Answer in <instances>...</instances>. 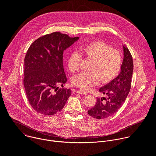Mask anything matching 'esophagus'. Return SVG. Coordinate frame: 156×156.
<instances>
[{"mask_svg": "<svg viewBox=\"0 0 156 156\" xmlns=\"http://www.w3.org/2000/svg\"><path fill=\"white\" fill-rule=\"evenodd\" d=\"M77 93H78V94H83V95H87V93L86 91H84V90H78V91H77Z\"/></svg>", "mask_w": 156, "mask_h": 156, "instance_id": "obj_1", "label": "esophagus"}]
</instances>
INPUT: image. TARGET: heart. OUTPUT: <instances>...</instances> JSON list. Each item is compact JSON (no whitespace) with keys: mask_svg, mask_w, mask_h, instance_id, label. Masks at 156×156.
<instances>
[{"mask_svg":"<svg viewBox=\"0 0 156 156\" xmlns=\"http://www.w3.org/2000/svg\"><path fill=\"white\" fill-rule=\"evenodd\" d=\"M82 55L92 60L90 73H80L72 79L73 86L83 90H88L100 83H107L116 78L122 67V57L117 49L111 48L105 42L97 41L87 43L80 48ZM81 54L76 51L71 52L68 57L67 65L72 72L78 71Z\"/></svg>","mask_w":156,"mask_h":156,"instance_id":"1","label":"heart"}]
</instances>
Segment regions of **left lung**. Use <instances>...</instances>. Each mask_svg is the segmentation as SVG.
<instances>
[{
	"label": "left lung",
	"mask_w": 156,
	"mask_h": 156,
	"mask_svg": "<svg viewBox=\"0 0 156 156\" xmlns=\"http://www.w3.org/2000/svg\"><path fill=\"white\" fill-rule=\"evenodd\" d=\"M123 48V60L120 74L107 84L101 87L99 92L106 94L107 98H98L96 105L87 111L93 118L102 119L116 113L124 103L129 93L133 71L132 56L125 46Z\"/></svg>",
	"instance_id": "1"
}]
</instances>
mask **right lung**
<instances>
[{
	"mask_svg": "<svg viewBox=\"0 0 156 156\" xmlns=\"http://www.w3.org/2000/svg\"><path fill=\"white\" fill-rule=\"evenodd\" d=\"M78 39L57 31L39 37L30 46L24 61L23 84L28 100L37 112L53 115L70 96V89L63 86L67 81L63 54Z\"/></svg>",
	"mask_w": 156,
	"mask_h": 156,
	"instance_id": "add662e5",
	"label": "right lung"
}]
</instances>
